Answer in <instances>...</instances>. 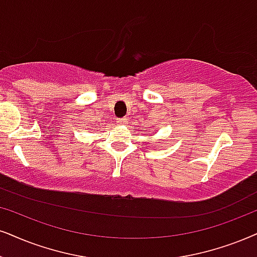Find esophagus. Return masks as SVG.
I'll return each instance as SVG.
<instances>
[{
    "label": "esophagus",
    "mask_w": 257,
    "mask_h": 257,
    "mask_svg": "<svg viewBox=\"0 0 257 257\" xmlns=\"http://www.w3.org/2000/svg\"><path fill=\"white\" fill-rule=\"evenodd\" d=\"M118 123V124H125L126 122H128V119L126 118H117V121H116Z\"/></svg>",
    "instance_id": "34e87169"
}]
</instances>
